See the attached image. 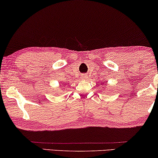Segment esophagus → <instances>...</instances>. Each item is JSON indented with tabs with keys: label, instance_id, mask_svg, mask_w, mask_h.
<instances>
[{
	"label": "esophagus",
	"instance_id": "1",
	"mask_svg": "<svg viewBox=\"0 0 158 158\" xmlns=\"http://www.w3.org/2000/svg\"><path fill=\"white\" fill-rule=\"evenodd\" d=\"M88 78V75H83L81 76V79L82 80H86Z\"/></svg>",
	"mask_w": 158,
	"mask_h": 158
}]
</instances>
